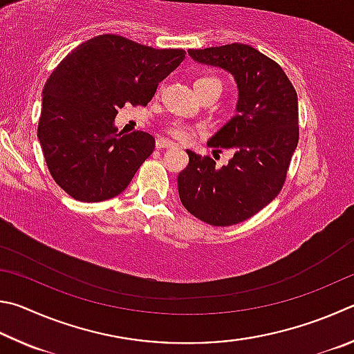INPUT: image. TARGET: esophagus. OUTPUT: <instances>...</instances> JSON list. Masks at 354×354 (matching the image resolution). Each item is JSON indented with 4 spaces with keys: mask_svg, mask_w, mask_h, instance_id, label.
<instances>
[{
    "mask_svg": "<svg viewBox=\"0 0 354 354\" xmlns=\"http://www.w3.org/2000/svg\"><path fill=\"white\" fill-rule=\"evenodd\" d=\"M155 147L157 149H171V147H176V142H172L169 140H165V138H158L155 141Z\"/></svg>",
    "mask_w": 354,
    "mask_h": 354,
    "instance_id": "esophagus-1",
    "label": "esophagus"
}]
</instances>
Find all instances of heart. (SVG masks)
<instances>
[{"label": "heart", "mask_w": 354, "mask_h": 354, "mask_svg": "<svg viewBox=\"0 0 354 354\" xmlns=\"http://www.w3.org/2000/svg\"><path fill=\"white\" fill-rule=\"evenodd\" d=\"M194 86H196V91L202 90V88H214V90H218L219 93L222 91V82L214 76H205V77L197 79ZM167 130H169V133L172 136H176V138H178V140H185V138H188V136H189V130L185 126H182V124H178V122L171 124L169 129H167Z\"/></svg>", "instance_id": "1"}]
</instances>
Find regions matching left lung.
<instances>
[{
  "label": "left lung",
  "mask_w": 354,
  "mask_h": 354,
  "mask_svg": "<svg viewBox=\"0 0 354 354\" xmlns=\"http://www.w3.org/2000/svg\"><path fill=\"white\" fill-rule=\"evenodd\" d=\"M191 59L230 73L238 86L234 115L209 147L230 149L222 167L187 151L189 163L177 177L183 207L209 225L227 227L252 218L275 199L299 142V99L283 68L243 43L189 49Z\"/></svg>",
  "instance_id": "left-lung-1"
}]
</instances>
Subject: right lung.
Here are the masks:
<instances>
[{
	"instance_id": "add662e5",
	"label": "right lung",
	"mask_w": 354,
	"mask_h": 354,
	"mask_svg": "<svg viewBox=\"0 0 354 354\" xmlns=\"http://www.w3.org/2000/svg\"><path fill=\"white\" fill-rule=\"evenodd\" d=\"M185 54L104 34L73 49L51 73L37 136L55 183L73 199L102 202L127 188L155 140L118 133V109L146 105Z\"/></svg>"
}]
</instances>
